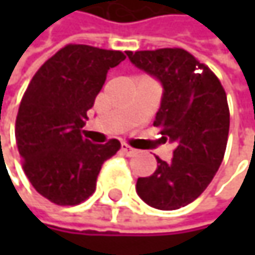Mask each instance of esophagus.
Listing matches in <instances>:
<instances>
[{
	"instance_id": "34e87169",
	"label": "esophagus",
	"mask_w": 255,
	"mask_h": 255,
	"mask_svg": "<svg viewBox=\"0 0 255 255\" xmlns=\"http://www.w3.org/2000/svg\"><path fill=\"white\" fill-rule=\"evenodd\" d=\"M121 150H123V153L127 155V156H134V155L137 153V150L132 149L131 146H128L127 143H123V144H121Z\"/></svg>"
}]
</instances>
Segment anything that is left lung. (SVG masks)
<instances>
[{
	"label": "left lung",
	"mask_w": 255,
	"mask_h": 255,
	"mask_svg": "<svg viewBox=\"0 0 255 255\" xmlns=\"http://www.w3.org/2000/svg\"><path fill=\"white\" fill-rule=\"evenodd\" d=\"M138 69L164 87L153 121L159 140L176 144L170 162L137 180L138 196L150 207L171 211L193 202L211 183L225 158L230 114L226 91L216 74L183 48L127 51Z\"/></svg>",
	"instance_id": "1"
}]
</instances>
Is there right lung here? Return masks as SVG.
Masks as SVG:
<instances>
[{
	"instance_id": "right-lung-1",
	"label": "right lung",
	"mask_w": 255,
	"mask_h": 255,
	"mask_svg": "<svg viewBox=\"0 0 255 255\" xmlns=\"http://www.w3.org/2000/svg\"><path fill=\"white\" fill-rule=\"evenodd\" d=\"M123 51L68 44L30 79L16 118V143L33 189L57 205H78L94 190L106 159L121 147L117 138L94 144L82 138L108 71Z\"/></svg>"
}]
</instances>
